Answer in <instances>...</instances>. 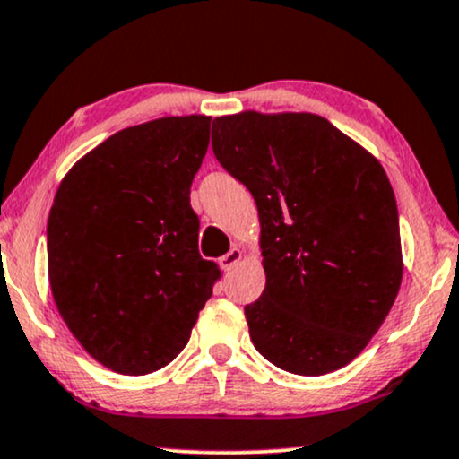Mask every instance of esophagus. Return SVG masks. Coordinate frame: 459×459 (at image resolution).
Listing matches in <instances>:
<instances>
[{"label": "esophagus", "mask_w": 459, "mask_h": 459, "mask_svg": "<svg viewBox=\"0 0 459 459\" xmlns=\"http://www.w3.org/2000/svg\"><path fill=\"white\" fill-rule=\"evenodd\" d=\"M241 260V249L239 247H230L229 252L224 254L222 258H220V266H222L224 271H229V269H233V266L239 263Z\"/></svg>", "instance_id": "1"}]
</instances>
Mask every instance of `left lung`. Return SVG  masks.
<instances>
[{"instance_id": "1", "label": "left lung", "mask_w": 459, "mask_h": 459, "mask_svg": "<svg viewBox=\"0 0 459 459\" xmlns=\"http://www.w3.org/2000/svg\"><path fill=\"white\" fill-rule=\"evenodd\" d=\"M212 148L258 207L266 286L243 309L254 347L294 375L350 364L403 280L384 167L316 114L222 116Z\"/></svg>"}]
</instances>
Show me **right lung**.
<instances>
[{"label":"right lung","mask_w":459,"mask_h":459,"mask_svg":"<svg viewBox=\"0 0 459 459\" xmlns=\"http://www.w3.org/2000/svg\"><path fill=\"white\" fill-rule=\"evenodd\" d=\"M207 116L118 131L75 162L48 216V277L63 322L103 367L154 373L190 339L220 266L199 254L190 186Z\"/></svg>","instance_id":"obj_1"}]
</instances>
